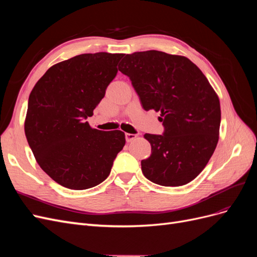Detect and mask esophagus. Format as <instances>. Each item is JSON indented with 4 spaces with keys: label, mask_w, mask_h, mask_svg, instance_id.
Returning a JSON list of instances; mask_svg holds the SVG:
<instances>
[{
    "label": "esophagus",
    "mask_w": 257,
    "mask_h": 257,
    "mask_svg": "<svg viewBox=\"0 0 257 257\" xmlns=\"http://www.w3.org/2000/svg\"><path fill=\"white\" fill-rule=\"evenodd\" d=\"M137 137V135L136 134H130V133H125V139H126V142L127 143H130V142H132V141H134V139Z\"/></svg>",
    "instance_id": "obj_1"
}]
</instances>
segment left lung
Masks as SVG:
<instances>
[{
	"mask_svg": "<svg viewBox=\"0 0 257 257\" xmlns=\"http://www.w3.org/2000/svg\"><path fill=\"white\" fill-rule=\"evenodd\" d=\"M119 71L130 77L145 110L160 111L163 135L145 134L150 158L144 176L163 186H180L206 167L219 142L220 99L191 60L158 50L126 54Z\"/></svg>",
	"mask_w": 257,
	"mask_h": 257,
	"instance_id": "left-lung-1",
	"label": "left lung"
}]
</instances>
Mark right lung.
Returning <instances> with one entry per match:
<instances>
[{
	"label": "right lung",
	"mask_w": 257,
	"mask_h": 257,
	"mask_svg": "<svg viewBox=\"0 0 257 257\" xmlns=\"http://www.w3.org/2000/svg\"><path fill=\"white\" fill-rule=\"evenodd\" d=\"M123 53H83L51 66L31 91L25 133L36 162L71 190L93 188L109 176L125 145L122 131L85 121L105 96Z\"/></svg>",
	"instance_id": "obj_1"
}]
</instances>
